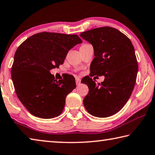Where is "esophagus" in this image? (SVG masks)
<instances>
[{"label": "esophagus", "instance_id": "1", "mask_svg": "<svg viewBox=\"0 0 155 155\" xmlns=\"http://www.w3.org/2000/svg\"><path fill=\"white\" fill-rule=\"evenodd\" d=\"M75 82H76V85L77 86H79L81 83V80L79 78H76L75 79Z\"/></svg>", "mask_w": 155, "mask_h": 155}]
</instances>
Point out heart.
<instances>
[{"mask_svg": "<svg viewBox=\"0 0 155 155\" xmlns=\"http://www.w3.org/2000/svg\"><path fill=\"white\" fill-rule=\"evenodd\" d=\"M89 45V44H88V43H84V44H82V45H81V47H80V48H83V47H85V46H86V45Z\"/></svg>", "mask_w": 155, "mask_h": 155, "instance_id": "obj_1", "label": "heart"}]
</instances>
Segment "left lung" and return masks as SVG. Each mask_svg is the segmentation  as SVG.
Masks as SVG:
<instances>
[{
	"label": "left lung",
	"mask_w": 155,
	"mask_h": 155,
	"mask_svg": "<svg viewBox=\"0 0 155 155\" xmlns=\"http://www.w3.org/2000/svg\"><path fill=\"white\" fill-rule=\"evenodd\" d=\"M80 37L94 48L91 77L105 76L99 86L91 78L83 81L89 89L84 105L96 117L112 116L126 104L136 82L138 65L134 45L125 35L110 26L82 32Z\"/></svg>",
	"instance_id": "obj_1"
}]
</instances>
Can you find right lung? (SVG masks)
I'll return each mask as SVG.
<instances>
[{
  "instance_id": "right-lung-1",
  "label": "right lung",
  "mask_w": 155,
  "mask_h": 155,
  "mask_svg": "<svg viewBox=\"0 0 155 155\" xmlns=\"http://www.w3.org/2000/svg\"><path fill=\"white\" fill-rule=\"evenodd\" d=\"M82 42L77 35L43 32L18 48L12 78L18 99L32 115L48 119L62 113L67 95L76 87L75 78L68 75L57 80L50 71L63 64L69 50Z\"/></svg>"
}]
</instances>
